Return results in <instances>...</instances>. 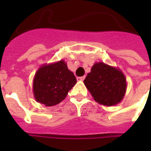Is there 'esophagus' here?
<instances>
[{
	"label": "esophagus",
	"instance_id": "1",
	"mask_svg": "<svg viewBox=\"0 0 151 151\" xmlns=\"http://www.w3.org/2000/svg\"><path fill=\"white\" fill-rule=\"evenodd\" d=\"M85 76H82V77H78L77 78V80L78 81H83L85 80Z\"/></svg>",
	"mask_w": 151,
	"mask_h": 151
}]
</instances>
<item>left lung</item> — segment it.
Instances as JSON below:
<instances>
[{
    "mask_svg": "<svg viewBox=\"0 0 151 151\" xmlns=\"http://www.w3.org/2000/svg\"><path fill=\"white\" fill-rule=\"evenodd\" d=\"M84 84L96 102L106 106L122 102L127 89L125 76L119 68L99 62L92 66Z\"/></svg>",
    "mask_w": 151,
    "mask_h": 151,
    "instance_id": "obj_1",
    "label": "left lung"
}]
</instances>
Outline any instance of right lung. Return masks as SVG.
I'll return each instance as SVG.
<instances>
[{"label": "right lung", "instance_id": "obj_1", "mask_svg": "<svg viewBox=\"0 0 151 151\" xmlns=\"http://www.w3.org/2000/svg\"><path fill=\"white\" fill-rule=\"evenodd\" d=\"M77 79L63 59L45 63L37 70L33 81V92L37 103L52 106L59 104L75 85Z\"/></svg>", "mask_w": 151, "mask_h": 151}]
</instances>
